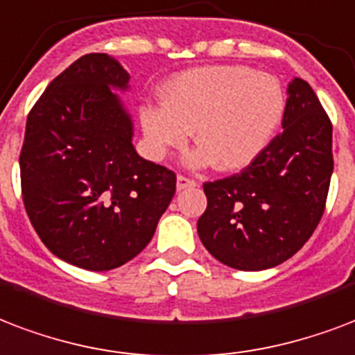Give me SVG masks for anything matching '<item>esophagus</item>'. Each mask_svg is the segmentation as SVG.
I'll return each instance as SVG.
<instances>
[{
  "label": "esophagus",
  "instance_id": "1",
  "mask_svg": "<svg viewBox=\"0 0 355 355\" xmlns=\"http://www.w3.org/2000/svg\"><path fill=\"white\" fill-rule=\"evenodd\" d=\"M197 180L186 177V175H178L177 177V189H186V188H196Z\"/></svg>",
  "mask_w": 355,
  "mask_h": 355
}]
</instances>
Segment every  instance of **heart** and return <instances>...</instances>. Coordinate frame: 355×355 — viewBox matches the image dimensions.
Listing matches in <instances>:
<instances>
[{"label":"heart","instance_id":"obj_1","mask_svg":"<svg viewBox=\"0 0 355 355\" xmlns=\"http://www.w3.org/2000/svg\"><path fill=\"white\" fill-rule=\"evenodd\" d=\"M286 96L272 74L242 64L201 67L177 76L164 105L141 110V126L156 158L186 147L196 128L191 166L236 171L255 162L285 117Z\"/></svg>","mask_w":355,"mask_h":355}]
</instances>
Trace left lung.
<instances>
[{
    "mask_svg": "<svg viewBox=\"0 0 355 355\" xmlns=\"http://www.w3.org/2000/svg\"><path fill=\"white\" fill-rule=\"evenodd\" d=\"M283 132L231 177L205 182L197 232L227 266L274 268L304 248L320 223L334 173L331 121L307 81L288 83Z\"/></svg>",
    "mask_w": 355,
    "mask_h": 355,
    "instance_id": "left-lung-1",
    "label": "left lung"
}]
</instances>
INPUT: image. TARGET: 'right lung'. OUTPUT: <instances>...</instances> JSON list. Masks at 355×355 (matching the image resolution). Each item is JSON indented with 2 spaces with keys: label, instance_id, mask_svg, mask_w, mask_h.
<instances>
[{
  "label": "right lung",
  "instance_id": "right-lung-1",
  "mask_svg": "<svg viewBox=\"0 0 355 355\" xmlns=\"http://www.w3.org/2000/svg\"><path fill=\"white\" fill-rule=\"evenodd\" d=\"M126 83L115 59L87 53L27 115L20 178L29 221L53 255L91 272L139 255L177 189L171 169L135 153L132 121L112 93Z\"/></svg>",
  "mask_w": 355,
  "mask_h": 355
}]
</instances>
